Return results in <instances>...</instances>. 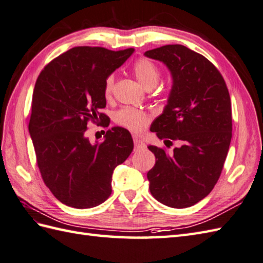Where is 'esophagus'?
<instances>
[{
	"label": "esophagus",
	"mask_w": 263,
	"mask_h": 263,
	"mask_svg": "<svg viewBox=\"0 0 263 263\" xmlns=\"http://www.w3.org/2000/svg\"><path fill=\"white\" fill-rule=\"evenodd\" d=\"M134 144H135L136 149H143V148H145V146H146L142 139L137 136H134Z\"/></svg>",
	"instance_id": "34e87169"
}]
</instances>
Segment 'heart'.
<instances>
[{"label": "heart", "mask_w": 263, "mask_h": 263, "mask_svg": "<svg viewBox=\"0 0 263 263\" xmlns=\"http://www.w3.org/2000/svg\"><path fill=\"white\" fill-rule=\"evenodd\" d=\"M134 73H135L136 79L139 81L145 89H148V87H153L157 84L161 77L160 69L155 64L146 60V58H141L138 60L135 64H134ZM115 86V75H109V77L104 81L103 85V93L104 97L110 98L112 95ZM116 121L118 122L119 125L124 126L128 129L138 132L142 130L143 128L146 126L148 118L147 116L144 112L139 111L134 108H124L119 110L118 112L116 114Z\"/></svg>", "instance_id": "b5f03b06"}]
</instances>
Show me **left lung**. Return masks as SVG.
I'll return each mask as SVG.
<instances>
[{"mask_svg": "<svg viewBox=\"0 0 263 263\" xmlns=\"http://www.w3.org/2000/svg\"><path fill=\"white\" fill-rule=\"evenodd\" d=\"M144 55L162 62L172 77L167 102L151 132L164 142L181 143L170 155L148 146L156 159L147 172L149 191L165 206H194L213 190L223 170L232 138L230 93L218 69L185 46L165 45Z\"/></svg>", "mask_w": 263, "mask_h": 263, "instance_id": "1", "label": "left lung"}]
</instances>
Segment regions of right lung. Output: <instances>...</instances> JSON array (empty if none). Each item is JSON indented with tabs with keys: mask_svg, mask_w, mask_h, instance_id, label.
I'll return each instance as SVG.
<instances>
[{
	"mask_svg": "<svg viewBox=\"0 0 263 263\" xmlns=\"http://www.w3.org/2000/svg\"><path fill=\"white\" fill-rule=\"evenodd\" d=\"M134 52L102 47H74L52 60L33 89L29 134L45 184L62 203L78 209L99 206L111 195L117 165L130 155L134 143L122 127L108 129L91 143L87 122L109 126L104 81Z\"/></svg>",
	"mask_w": 263,
	"mask_h": 263,
	"instance_id": "obj_1",
	"label": "right lung"
}]
</instances>
